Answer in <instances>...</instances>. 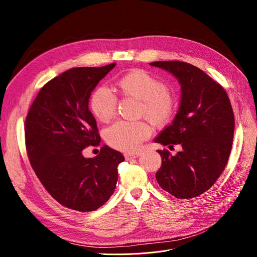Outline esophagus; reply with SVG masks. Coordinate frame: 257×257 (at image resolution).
<instances>
[{"instance_id": "1", "label": "esophagus", "mask_w": 257, "mask_h": 257, "mask_svg": "<svg viewBox=\"0 0 257 257\" xmlns=\"http://www.w3.org/2000/svg\"><path fill=\"white\" fill-rule=\"evenodd\" d=\"M137 157H139V153H125L124 154V158H125V160H132V159H135V158H137Z\"/></svg>"}]
</instances>
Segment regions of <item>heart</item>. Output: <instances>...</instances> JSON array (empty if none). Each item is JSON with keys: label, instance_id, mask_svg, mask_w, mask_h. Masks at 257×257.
I'll return each mask as SVG.
<instances>
[{"label": "heart", "instance_id": "heart-1", "mask_svg": "<svg viewBox=\"0 0 257 257\" xmlns=\"http://www.w3.org/2000/svg\"><path fill=\"white\" fill-rule=\"evenodd\" d=\"M118 87L123 94L142 100L141 114L155 126L166 124L175 111L174 96L166 85L154 76L142 69L130 72L118 80ZM116 96L102 85L95 90L91 98L93 113L100 121L110 120L115 113ZM106 141L118 150L133 152L150 136V128L143 121H118L106 130Z\"/></svg>", "mask_w": 257, "mask_h": 257}]
</instances>
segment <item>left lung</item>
<instances>
[{
    "mask_svg": "<svg viewBox=\"0 0 257 257\" xmlns=\"http://www.w3.org/2000/svg\"><path fill=\"white\" fill-rule=\"evenodd\" d=\"M172 74L181 87L175 118L155 143L180 145L176 155L158 152L162 166L155 178L176 198H192L209 190L227 164L235 131L234 112L227 93L198 67L185 62L150 63Z\"/></svg>",
    "mask_w": 257,
    "mask_h": 257,
    "instance_id": "left-lung-1",
    "label": "left lung"
}]
</instances>
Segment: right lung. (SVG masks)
<instances>
[{
	"instance_id": "add662e5",
	"label": "right lung",
	"mask_w": 257,
	"mask_h": 257,
	"mask_svg": "<svg viewBox=\"0 0 257 257\" xmlns=\"http://www.w3.org/2000/svg\"><path fill=\"white\" fill-rule=\"evenodd\" d=\"M115 66L74 67L46 83L26 119L30 163L45 189L61 205L77 211L98 209L110 198L123 155L108 146L94 158L82 150L100 137L89 110L91 92Z\"/></svg>"
}]
</instances>
